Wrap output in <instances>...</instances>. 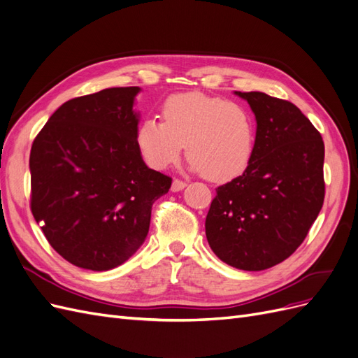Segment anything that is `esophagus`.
I'll return each instance as SVG.
<instances>
[{"mask_svg": "<svg viewBox=\"0 0 358 358\" xmlns=\"http://www.w3.org/2000/svg\"><path fill=\"white\" fill-rule=\"evenodd\" d=\"M185 187H187V183L183 182V180H180V179H173V183H171V191H173V192L182 191Z\"/></svg>", "mask_w": 358, "mask_h": 358, "instance_id": "obj_1", "label": "esophagus"}]
</instances>
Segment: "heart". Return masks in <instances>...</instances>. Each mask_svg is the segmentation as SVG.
I'll return each instance as SVG.
<instances>
[{
	"mask_svg": "<svg viewBox=\"0 0 358 358\" xmlns=\"http://www.w3.org/2000/svg\"><path fill=\"white\" fill-rule=\"evenodd\" d=\"M162 122L145 119L136 140L148 164L162 170L176 162L185 145L192 170L215 182L245 171L254 152L251 113L236 101L200 92L173 95L162 104Z\"/></svg>",
	"mask_w": 358,
	"mask_h": 358,
	"instance_id": "b5f03b06",
	"label": "heart"
}]
</instances>
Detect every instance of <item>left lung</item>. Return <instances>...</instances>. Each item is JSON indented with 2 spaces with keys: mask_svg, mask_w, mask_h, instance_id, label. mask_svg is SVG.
I'll list each match as a JSON object with an SVG mask.
<instances>
[{
  "mask_svg": "<svg viewBox=\"0 0 358 358\" xmlns=\"http://www.w3.org/2000/svg\"><path fill=\"white\" fill-rule=\"evenodd\" d=\"M234 94L255 115L254 152L243 175L216 188L204 227L221 262L258 272L287 259L317 220L326 194L324 142L292 103Z\"/></svg>",
  "mask_w": 358,
  "mask_h": 358,
  "instance_id": "left-lung-1",
  "label": "left lung"
}]
</instances>
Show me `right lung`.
<instances>
[{"label": "right lung", "instance_id": "add662e5", "mask_svg": "<svg viewBox=\"0 0 358 358\" xmlns=\"http://www.w3.org/2000/svg\"><path fill=\"white\" fill-rule=\"evenodd\" d=\"M138 86L64 103L34 138L31 212L69 263L104 272L145 242L152 204L171 178L149 169L137 146Z\"/></svg>", "mask_w": 358, "mask_h": 358}]
</instances>
